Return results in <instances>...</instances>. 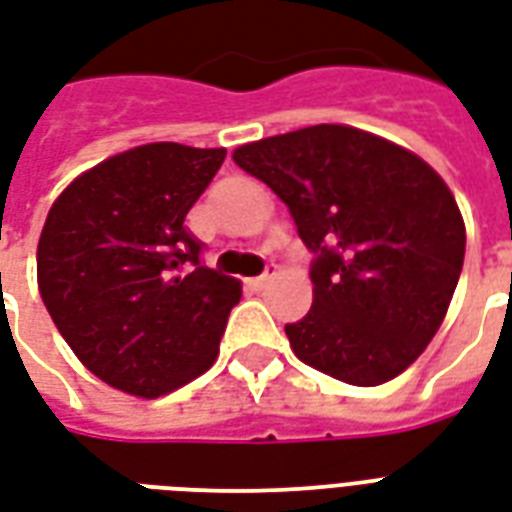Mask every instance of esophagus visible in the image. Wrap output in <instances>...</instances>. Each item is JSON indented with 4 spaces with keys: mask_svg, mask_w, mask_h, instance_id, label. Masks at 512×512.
Segmentation results:
<instances>
[{
    "mask_svg": "<svg viewBox=\"0 0 512 512\" xmlns=\"http://www.w3.org/2000/svg\"><path fill=\"white\" fill-rule=\"evenodd\" d=\"M273 279V271H265V273H260V276H252V279H247V287L249 290H263L265 284L271 282Z\"/></svg>",
    "mask_w": 512,
    "mask_h": 512,
    "instance_id": "esophagus-1",
    "label": "esophagus"
}]
</instances>
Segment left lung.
<instances>
[{"mask_svg":"<svg viewBox=\"0 0 512 512\" xmlns=\"http://www.w3.org/2000/svg\"><path fill=\"white\" fill-rule=\"evenodd\" d=\"M271 187L314 255V303L284 325L311 368L354 386L403 373L438 333L464 263V222L419 155L349 126H311L233 152Z\"/></svg>","mask_w":512,"mask_h":512,"instance_id":"1","label":"left lung"}]
</instances>
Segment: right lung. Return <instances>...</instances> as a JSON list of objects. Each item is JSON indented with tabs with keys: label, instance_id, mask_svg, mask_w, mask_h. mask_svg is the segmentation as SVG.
Here are the masks:
<instances>
[{
	"label": "right lung",
	"instance_id": "obj_1",
	"mask_svg": "<svg viewBox=\"0 0 512 512\" xmlns=\"http://www.w3.org/2000/svg\"><path fill=\"white\" fill-rule=\"evenodd\" d=\"M222 161V147L142 144L50 206L39 295L77 360L120 392L161 397L217 360L241 282L201 263L185 217Z\"/></svg>",
	"mask_w": 512,
	"mask_h": 512
}]
</instances>
